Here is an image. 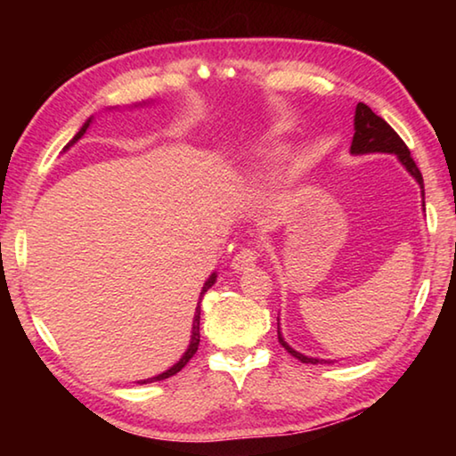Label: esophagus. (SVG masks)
<instances>
[{"label":"esophagus","instance_id":"obj_1","mask_svg":"<svg viewBox=\"0 0 456 456\" xmlns=\"http://www.w3.org/2000/svg\"><path fill=\"white\" fill-rule=\"evenodd\" d=\"M257 259H259V251L256 247H243L241 251H237L233 261H231V267H233L235 272H245V269L256 265Z\"/></svg>","mask_w":456,"mask_h":456}]
</instances>
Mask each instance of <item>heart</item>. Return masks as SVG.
<instances>
[{"label": "heart", "instance_id": "b5f03b06", "mask_svg": "<svg viewBox=\"0 0 456 456\" xmlns=\"http://www.w3.org/2000/svg\"><path fill=\"white\" fill-rule=\"evenodd\" d=\"M272 163H273V159H269V160H265L264 165H259L257 168H256V179H264V176L269 173V168H272Z\"/></svg>", "mask_w": 456, "mask_h": 456}]
</instances>
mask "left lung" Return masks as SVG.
I'll list each match as a JSON object with an SVG mask.
<instances>
[{"mask_svg":"<svg viewBox=\"0 0 456 456\" xmlns=\"http://www.w3.org/2000/svg\"><path fill=\"white\" fill-rule=\"evenodd\" d=\"M354 138H352V146L350 151L354 154H366V152H392L398 154L400 163L406 167V171L411 173L416 181H419L420 189H422V197H424V183H422V173L416 167L414 159L411 157V151L404 144L403 138L396 134V130L392 128L388 122L384 118L378 117V114L372 112V108L366 106L364 102H358L356 106V117H354ZM277 339L288 350L293 358H297L304 364H330L328 360H318V358H307L304 354H299L296 350H291L288 344L283 342V338L277 330Z\"/></svg>","mask_w":456,"mask_h":456,"instance_id":"obj_1","label":"left lung"}]
</instances>
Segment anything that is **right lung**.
I'll use <instances>...</instances> for the list:
<instances>
[{"label":"right lung","instance_id":"1","mask_svg":"<svg viewBox=\"0 0 456 456\" xmlns=\"http://www.w3.org/2000/svg\"><path fill=\"white\" fill-rule=\"evenodd\" d=\"M90 122V120H88ZM88 122L86 125L82 126V130L78 134L74 136V141H78V138L86 133V128H88ZM72 141V142H74ZM215 283V273L209 277V281L205 283V288H203V291H200V299H203V296H205V291L211 288V285ZM200 304V302H199ZM199 320H200V305L197 307V314H195V322H192V338H191V346H189V350L184 352V356L181 358V362H176V364L171 368V370H167V372H163V374H159V376H154V378H151V380H142L141 384H146V382H157V380H165V378H171V376H175L176 372H181V370L187 366V362L195 356V352H197V348H199V342H200V331H199Z\"/></svg>","mask_w":456,"mask_h":456}]
</instances>
